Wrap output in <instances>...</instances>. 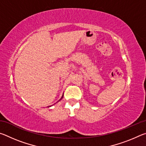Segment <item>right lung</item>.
Segmentation results:
<instances>
[{
    "label": "right lung",
    "instance_id": "1",
    "mask_svg": "<svg viewBox=\"0 0 146 146\" xmlns=\"http://www.w3.org/2000/svg\"><path fill=\"white\" fill-rule=\"evenodd\" d=\"M62 98H63V95H62V97H61V98H60V100H59L58 101H60V100H61V99H62ZM51 106H48V107H51Z\"/></svg>",
    "mask_w": 146,
    "mask_h": 146
}]
</instances>
